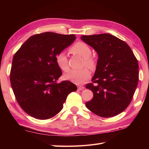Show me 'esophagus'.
I'll use <instances>...</instances> for the list:
<instances>
[{"instance_id": "esophagus-1", "label": "esophagus", "mask_w": 149, "mask_h": 149, "mask_svg": "<svg viewBox=\"0 0 149 149\" xmlns=\"http://www.w3.org/2000/svg\"><path fill=\"white\" fill-rule=\"evenodd\" d=\"M77 88H78L79 90H83L84 89V86H79L77 87Z\"/></svg>"}]
</instances>
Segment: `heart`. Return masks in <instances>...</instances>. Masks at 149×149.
<instances>
[{
    "instance_id": "1",
    "label": "heart",
    "mask_w": 149,
    "mask_h": 149,
    "mask_svg": "<svg viewBox=\"0 0 149 149\" xmlns=\"http://www.w3.org/2000/svg\"><path fill=\"white\" fill-rule=\"evenodd\" d=\"M70 51L72 53L79 56L83 59V65L92 68L94 66L95 62L90 56L91 50L90 47L83 42H77L73 45ZM56 62L58 67L63 71H66L68 69V59L66 54L63 52L58 53L56 56ZM65 79L72 82L76 84H82L89 80L91 77V72L87 68L81 70H70L63 75Z\"/></svg>"
}]
</instances>
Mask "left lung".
<instances>
[{"instance_id": "1", "label": "left lung", "mask_w": 149, "mask_h": 149, "mask_svg": "<svg viewBox=\"0 0 149 149\" xmlns=\"http://www.w3.org/2000/svg\"><path fill=\"white\" fill-rule=\"evenodd\" d=\"M81 39L98 54L91 79L95 84L86 86L93 93L86 107L104 118L118 115L129 105L138 86L137 59L127 43L110 34L83 35Z\"/></svg>"}]
</instances>
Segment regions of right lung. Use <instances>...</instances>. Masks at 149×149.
I'll list each match as a JSON object with an SVG mask.
<instances>
[{
  "mask_svg": "<svg viewBox=\"0 0 149 149\" xmlns=\"http://www.w3.org/2000/svg\"><path fill=\"white\" fill-rule=\"evenodd\" d=\"M74 34L47 32L28 38L13 59L10 81L17 102L34 118L46 120L61 111L68 95L77 90L62 75L56 56L74 43Z\"/></svg>",
  "mask_w": 149,
  "mask_h": 149,
  "instance_id": "1",
  "label": "right lung"
}]
</instances>
